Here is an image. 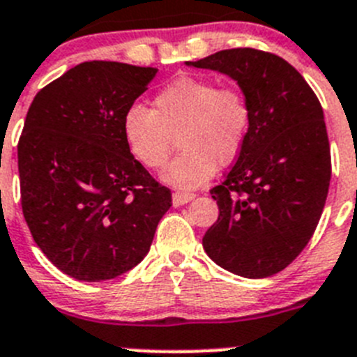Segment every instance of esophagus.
Masks as SVG:
<instances>
[{"instance_id":"esophagus-1","label":"esophagus","mask_w":357,"mask_h":357,"mask_svg":"<svg viewBox=\"0 0 357 357\" xmlns=\"http://www.w3.org/2000/svg\"><path fill=\"white\" fill-rule=\"evenodd\" d=\"M194 197H195V194H192V192L176 190L174 194H172V204H174V206H183V204L190 202Z\"/></svg>"}]
</instances>
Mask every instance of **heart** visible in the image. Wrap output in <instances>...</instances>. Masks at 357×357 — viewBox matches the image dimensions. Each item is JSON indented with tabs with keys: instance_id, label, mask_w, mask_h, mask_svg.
<instances>
[{
	"instance_id": "b5f03b06",
	"label": "heart",
	"mask_w": 357,
	"mask_h": 357,
	"mask_svg": "<svg viewBox=\"0 0 357 357\" xmlns=\"http://www.w3.org/2000/svg\"><path fill=\"white\" fill-rule=\"evenodd\" d=\"M252 124V108L240 89L206 78L183 76L160 91L155 110L133 105L123 133L133 158L146 169H162L179 140L181 155L162 179L178 188H197L242 153Z\"/></svg>"
}]
</instances>
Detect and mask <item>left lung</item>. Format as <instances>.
Returning a JSON list of instances; mask_svg holds the SVG:
<instances>
[{
  "label": "left lung",
  "instance_id": "obj_1",
  "mask_svg": "<svg viewBox=\"0 0 357 357\" xmlns=\"http://www.w3.org/2000/svg\"><path fill=\"white\" fill-rule=\"evenodd\" d=\"M188 66L238 83L252 108L236 163L210 190L217 222L202 247L226 271L250 279L287 268L313 236L331 181V147L319 98L294 66L252 47Z\"/></svg>",
  "mask_w": 357,
  "mask_h": 357
}]
</instances>
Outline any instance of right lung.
<instances>
[{"mask_svg": "<svg viewBox=\"0 0 357 357\" xmlns=\"http://www.w3.org/2000/svg\"><path fill=\"white\" fill-rule=\"evenodd\" d=\"M155 67L83 62L38 91L17 144L21 206L63 274L107 281L139 265L172 194L128 149L123 121Z\"/></svg>", "mask_w": 357, "mask_h": 357, "instance_id": "right-lung-1", "label": "right lung"}]
</instances>
